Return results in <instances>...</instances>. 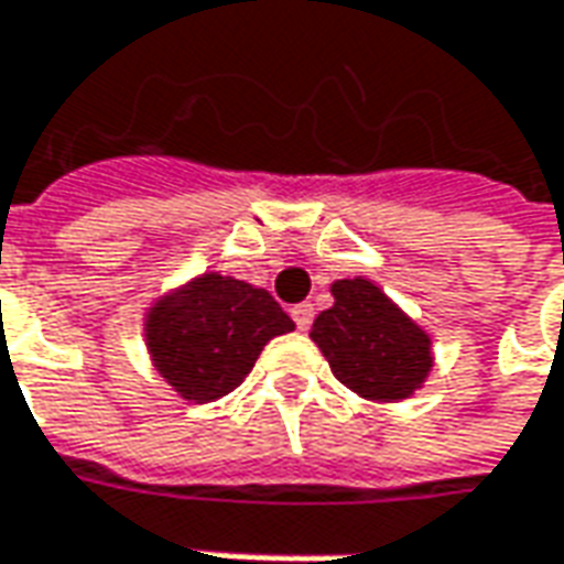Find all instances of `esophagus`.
Returning a JSON list of instances; mask_svg holds the SVG:
<instances>
[{
	"label": "esophagus",
	"mask_w": 564,
	"mask_h": 564,
	"mask_svg": "<svg viewBox=\"0 0 564 564\" xmlns=\"http://www.w3.org/2000/svg\"><path fill=\"white\" fill-rule=\"evenodd\" d=\"M291 319H294V326L301 328V332H307L313 326V304H294L291 307Z\"/></svg>",
	"instance_id": "obj_1"
}]
</instances>
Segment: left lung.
I'll use <instances>...</instances> for the list:
<instances>
[{
  "instance_id": "8db88e82",
  "label": "left lung",
  "mask_w": 564,
  "mask_h": 564,
  "mask_svg": "<svg viewBox=\"0 0 564 564\" xmlns=\"http://www.w3.org/2000/svg\"><path fill=\"white\" fill-rule=\"evenodd\" d=\"M335 304L323 310L310 338L335 379L379 403L413 397L432 372V338L369 279H338Z\"/></svg>"
}]
</instances>
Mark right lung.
<instances>
[{
  "label": "right lung",
  "instance_id": "add662e5",
  "mask_svg": "<svg viewBox=\"0 0 564 564\" xmlns=\"http://www.w3.org/2000/svg\"><path fill=\"white\" fill-rule=\"evenodd\" d=\"M291 328V316L270 291L204 273L151 304L145 344L154 369L176 394L210 403L236 391L267 341Z\"/></svg>",
  "mask_w": 564,
  "mask_h": 564
}]
</instances>
